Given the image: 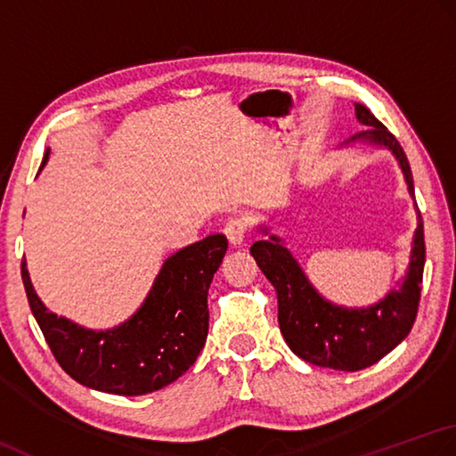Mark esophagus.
<instances>
[{
    "label": "esophagus",
    "mask_w": 456,
    "mask_h": 456,
    "mask_svg": "<svg viewBox=\"0 0 456 456\" xmlns=\"http://www.w3.org/2000/svg\"><path fill=\"white\" fill-rule=\"evenodd\" d=\"M224 236L228 238V241L234 248H238V246H241L244 244V240H246V234H248V224H246V220L244 218H240V216H234V218H230L226 224H224Z\"/></svg>",
    "instance_id": "obj_1"
}]
</instances>
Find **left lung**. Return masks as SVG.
Instances as JSON below:
<instances>
[{
    "mask_svg": "<svg viewBox=\"0 0 456 456\" xmlns=\"http://www.w3.org/2000/svg\"><path fill=\"white\" fill-rule=\"evenodd\" d=\"M356 118L360 124L370 126V129L360 132L350 142L366 139L370 143L386 145L402 165L413 197L411 167L395 135L387 132V127L366 106L356 104ZM417 220L419 222L413 236L410 272L402 287L368 309H342L324 301L313 289L299 264L283 246L281 238L269 236L249 248L256 264L275 287L277 303H280V314H277L280 329L297 356L314 366L358 371L382 360L410 334L419 309L425 265L421 212ZM262 232L267 234V228H262Z\"/></svg>",
    "mask_w": 456,
    "mask_h": 456,
    "instance_id": "obj_1",
    "label": "left lung"
}]
</instances>
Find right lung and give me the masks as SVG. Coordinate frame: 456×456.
Instances as JSON below:
<instances>
[{
	"instance_id": "1",
	"label": "right lung",
	"mask_w": 456,
	"mask_h": 456,
	"mask_svg": "<svg viewBox=\"0 0 456 456\" xmlns=\"http://www.w3.org/2000/svg\"><path fill=\"white\" fill-rule=\"evenodd\" d=\"M46 157L49 151L41 169ZM226 249L222 234L179 249L163 264L142 309L119 327L100 332L46 311L25 259L21 280L46 345L72 379L98 392L143 395L181 378L200 354L208 334V287Z\"/></svg>"
}]
</instances>
